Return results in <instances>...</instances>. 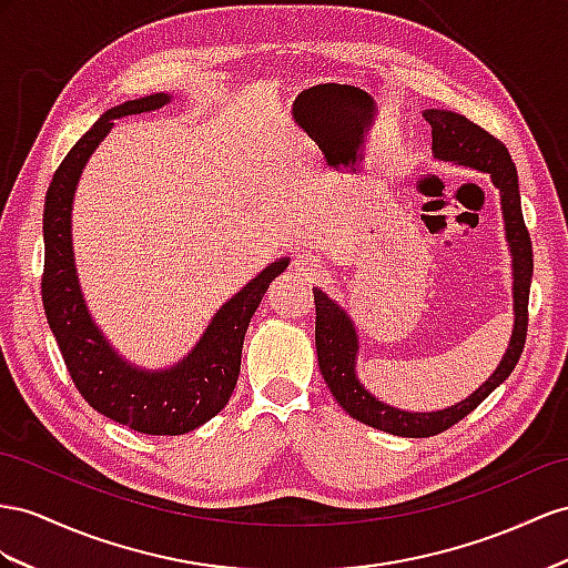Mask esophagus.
Returning a JSON list of instances; mask_svg holds the SVG:
<instances>
[{
	"label": "esophagus",
	"mask_w": 568,
	"mask_h": 568,
	"mask_svg": "<svg viewBox=\"0 0 568 568\" xmlns=\"http://www.w3.org/2000/svg\"><path fill=\"white\" fill-rule=\"evenodd\" d=\"M318 268H322V264H318V258L316 256H312V254H300L297 258H295V271L297 273H316Z\"/></svg>",
	"instance_id": "esophagus-1"
}]
</instances>
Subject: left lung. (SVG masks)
<instances>
[{"label": "left lung", "instance_id": "left-lung-1", "mask_svg": "<svg viewBox=\"0 0 568 568\" xmlns=\"http://www.w3.org/2000/svg\"><path fill=\"white\" fill-rule=\"evenodd\" d=\"M425 120L432 126V151L434 158L450 160L456 165H468L491 174V182L501 192V211L506 223V240L514 254V336L508 351L489 379L479 386L473 396L436 413H405L374 398L369 390L357 382L355 355H357V333L351 318L328 300L322 290H314L316 307V355L318 369L324 374L333 398L341 408L374 429H382L396 436H410V439H425V436L442 434L454 427L465 415H470L494 388L508 379V374L518 365L523 347L528 336V300L532 278V242L528 235L526 221L520 211L518 194V172L506 145L477 126L468 118L450 110H427Z\"/></svg>", "mask_w": 568, "mask_h": 568}]
</instances>
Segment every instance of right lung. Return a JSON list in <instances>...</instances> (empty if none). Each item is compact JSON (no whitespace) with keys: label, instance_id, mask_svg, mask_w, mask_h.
<instances>
[{"label":"right lung","instance_id":"obj_1","mask_svg":"<svg viewBox=\"0 0 568 568\" xmlns=\"http://www.w3.org/2000/svg\"><path fill=\"white\" fill-rule=\"evenodd\" d=\"M170 103L168 93L145 95L110 108L85 132L54 170L48 186L42 237L45 268L40 293L54 341L71 382L93 410L129 429L153 436L186 434L221 413L235 390L246 326L287 258L275 261L244 290L223 304L199 345L168 372H139L112 351L85 310L71 252V201L85 160L112 129V120L141 114Z\"/></svg>","mask_w":568,"mask_h":568}]
</instances>
